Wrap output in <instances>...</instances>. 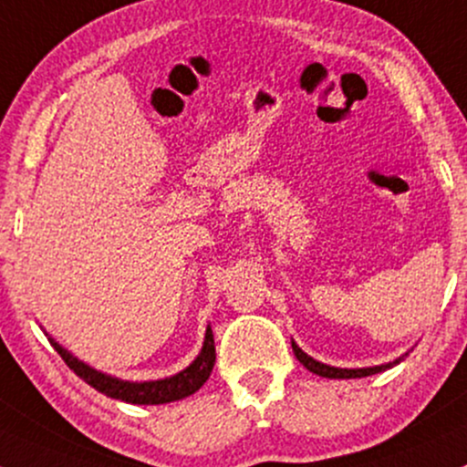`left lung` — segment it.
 <instances>
[{"mask_svg":"<svg viewBox=\"0 0 467 467\" xmlns=\"http://www.w3.org/2000/svg\"><path fill=\"white\" fill-rule=\"evenodd\" d=\"M291 348H293V353H296V358L300 359V364H304V368H308L311 373H316L319 377H328V379H350V377H368V375L381 373V370L390 368V366L400 364V361L403 359V355H401V358H397L395 361H389V364L368 366V368H335V366H327V364H322V361L313 359L311 355L304 353V350L297 347L293 339H291Z\"/></svg>","mask_w":467,"mask_h":467,"instance_id":"8db88e82","label":"left lung"}]
</instances>
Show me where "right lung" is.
I'll list each match as a JSON object with an SVG mask.
<instances>
[{
    "label": "right lung",
    "instance_id": "right-lung-1",
    "mask_svg": "<svg viewBox=\"0 0 467 467\" xmlns=\"http://www.w3.org/2000/svg\"><path fill=\"white\" fill-rule=\"evenodd\" d=\"M48 335V333H46ZM48 342L55 347L57 353L61 355V359L66 361L67 368L75 370L77 377H81L86 384H90L92 389H97L103 395L112 397V400H120L128 403H139V406H154V403H170L182 397L193 395L202 384L209 379L213 370V361H216V347H213V333L212 327H207L205 342H202L201 353L192 361L187 368H182L181 373L165 377V379L156 381H125L119 377L106 375L101 370L92 368L86 361L77 359L75 355L67 353L59 342L48 335Z\"/></svg>",
    "mask_w": 467,
    "mask_h": 467
}]
</instances>
